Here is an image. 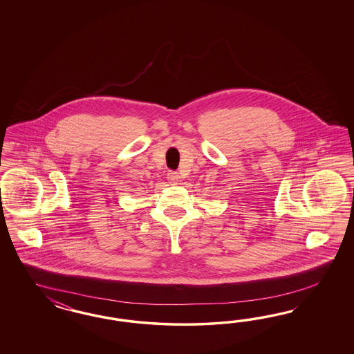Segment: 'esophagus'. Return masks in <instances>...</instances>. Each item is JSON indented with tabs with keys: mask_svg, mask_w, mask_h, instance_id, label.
Listing matches in <instances>:
<instances>
[{
	"mask_svg": "<svg viewBox=\"0 0 354 354\" xmlns=\"http://www.w3.org/2000/svg\"><path fill=\"white\" fill-rule=\"evenodd\" d=\"M167 179H169L172 184H178V182H179V175H178V172L170 171L167 174Z\"/></svg>",
	"mask_w": 354,
	"mask_h": 354,
	"instance_id": "1",
	"label": "esophagus"
}]
</instances>
